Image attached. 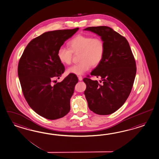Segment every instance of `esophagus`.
Masks as SVG:
<instances>
[{
  "label": "esophagus",
  "instance_id": "obj_1",
  "mask_svg": "<svg viewBox=\"0 0 159 159\" xmlns=\"http://www.w3.org/2000/svg\"><path fill=\"white\" fill-rule=\"evenodd\" d=\"M78 80L80 81H82V76H78Z\"/></svg>",
  "mask_w": 159,
  "mask_h": 159
}]
</instances>
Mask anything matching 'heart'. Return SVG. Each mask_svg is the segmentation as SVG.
Segmentation results:
<instances>
[{
    "label": "heart",
    "mask_w": 159,
    "mask_h": 159,
    "mask_svg": "<svg viewBox=\"0 0 159 159\" xmlns=\"http://www.w3.org/2000/svg\"><path fill=\"white\" fill-rule=\"evenodd\" d=\"M69 48L61 47L57 50V57L61 62L70 65L73 53H80L79 63L67 70V73L81 75L91 68L98 65L105 53V44L102 39L85 35H77L67 43Z\"/></svg>",
    "instance_id": "obj_1"
}]
</instances>
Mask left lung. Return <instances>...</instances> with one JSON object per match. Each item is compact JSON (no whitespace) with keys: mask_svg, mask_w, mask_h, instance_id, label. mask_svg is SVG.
Masks as SVG:
<instances>
[{"mask_svg":"<svg viewBox=\"0 0 159 159\" xmlns=\"http://www.w3.org/2000/svg\"><path fill=\"white\" fill-rule=\"evenodd\" d=\"M100 36L105 53L90 75L101 78L100 82L85 78L84 92L90 110L98 115H110L120 108L130 93L136 74V65L125 37L106 26L84 29Z\"/></svg>","mask_w":159,"mask_h":159,"instance_id":"1","label":"left lung"}]
</instances>
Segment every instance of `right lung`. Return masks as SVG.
Here are the masks:
<instances>
[{
    "label": "right lung",
    "mask_w": 159,
    "mask_h": 159,
    "mask_svg": "<svg viewBox=\"0 0 159 159\" xmlns=\"http://www.w3.org/2000/svg\"><path fill=\"white\" fill-rule=\"evenodd\" d=\"M78 29L44 33L30 41L19 61L18 75L26 102L37 114L49 120L62 118L70 110L77 77L70 74L54 85L52 80L65 71L57 50Z\"/></svg>",
    "instance_id": "obj_1"
}]
</instances>
